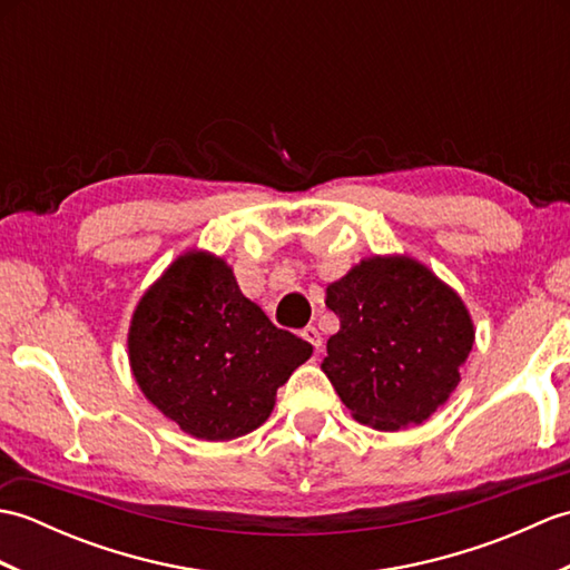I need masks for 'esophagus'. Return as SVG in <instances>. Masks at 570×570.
<instances>
[{
	"label": "esophagus",
	"mask_w": 570,
	"mask_h": 570,
	"mask_svg": "<svg viewBox=\"0 0 570 570\" xmlns=\"http://www.w3.org/2000/svg\"><path fill=\"white\" fill-rule=\"evenodd\" d=\"M301 337H304L306 343H311V345H313V350H316V353H318L321 345H323V337H321V333H318L316 325H306V328L301 331Z\"/></svg>",
	"instance_id": "esophagus-1"
}]
</instances>
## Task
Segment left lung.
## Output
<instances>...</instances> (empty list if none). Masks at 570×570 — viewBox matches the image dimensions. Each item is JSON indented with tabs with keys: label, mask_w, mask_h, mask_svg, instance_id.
<instances>
[{
	"label": "left lung",
	"mask_w": 570,
	"mask_h": 570,
	"mask_svg": "<svg viewBox=\"0 0 570 570\" xmlns=\"http://www.w3.org/2000/svg\"><path fill=\"white\" fill-rule=\"evenodd\" d=\"M341 318L321 370L360 423L426 421L460 382L475 343L463 301L411 257H370L325 288Z\"/></svg>",
	"instance_id": "8db88e82"
}]
</instances>
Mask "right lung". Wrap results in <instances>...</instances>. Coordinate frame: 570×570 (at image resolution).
Segmentation results:
<instances>
[{
	"label": "right lung",
	"mask_w": 570,
	"mask_h": 570,
	"mask_svg": "<svg viewBox=\"0 0 570 570\" xmlns=\"http://www.w3.org/2000/svg\"><path fill=\"white\" fill-rule=\"evenodd\" d=\"M127 345L144 396L203 441L259 429L278 386L313 353L239 292L220 257L196 249L141 296Z\"/></svg>",
	"instance_id": "add662e5"
}]
</instances>
